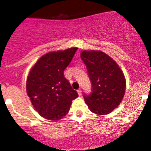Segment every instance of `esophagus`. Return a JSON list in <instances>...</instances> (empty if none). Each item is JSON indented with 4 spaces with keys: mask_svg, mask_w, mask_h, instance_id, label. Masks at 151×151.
Instances as JSON below:
<instances>
[{
    "mask_svg": "<svg viewBox=\"0 0 151 151\" xmlns=\"http://www.w3.org/2000/svg\"><path fill=\"white\" fill-rule=\"evenodd\" d=\"M77 92H78V95L79 96L82 95V90H81V89H78V90H77Z\"/></svg>",
    "mask_w": 151,
    "mask_h": 151,
    "instance_id": "1",
    "label": "esophagus"
}]
</instances>
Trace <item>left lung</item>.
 <instances>
[{"label": "left lung", "mask_w": 151, "mask_h": 151, "mask_svg": "<svg viewBox=\"0 0 151 151\" xmlns=\"http://www.w3.org/2000/svg\"><path fill=\"white\" fill-rule=\"evenodd\" d=\"M92 85L91 92L83 97L89 110L98 115L113 111L122 101L125 91L123 73L116 63L102 51L81 53Z\"/></svg>", "instance_id": "obj_1"}]
</instances>
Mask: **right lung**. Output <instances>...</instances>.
Returning <instances> with one entry per match:
<instances>
[{
  "mask_svg": "<svg viewBox=\"0 0 151 151\" xmlns=\"http://www.w3.org/2000/svg\"><path fill=\"white\" fill-rule=\"evenodd\" d=\"M77 49L50 52L42 56L29 73L26 82L28 95L36 111L48 120L63 118L72 101L78 97L77 91L64 76V70Z\"/></svg>",
  "mask_w": 151,
  "mask_h": 151,
  "instance_id": "obj_1",
  "label": "right lung"
}]
</instances>
